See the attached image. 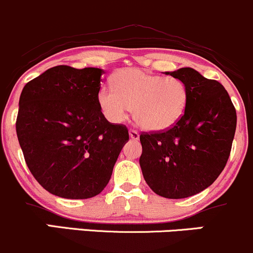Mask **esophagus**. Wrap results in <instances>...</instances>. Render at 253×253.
<instances>
[{
  "mask_svg": "<svg viewBox=\"0 0 253 253\" xmlns=\"http://www.w3.org/2000/svg\"><path fill=\"white\" fill-rule=\"evenodd\" d=\"M128 133H129V137H131V139H133V140L139 139V133H138L137 131H134V129H129Z\"/></svg>",
  "mask_w": 253,
  "mask_h": 253,
  "instance_id": "1",
  "label": "esophagus"
}]
</instances>
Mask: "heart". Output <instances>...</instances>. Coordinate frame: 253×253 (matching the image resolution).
<instances>
[{
    "mask_svg": "<svg viewBox=\"0 0 253 253\" xmlns=\"http://www.w3.org/2000/svg\"><path fill=\"white\" fill-rule=\"evenodd\" d=\"M114 87L102 85L97 102L105 118L120 124L134 108L135 122L146 131L174 126L188 104V88L179 78H165L140 68H125L113 78Z\"/></svg>",
    "mask_w": 253,
    "mask_h": 253,
    "instance_id": "b5f03b06",
    "label": "heart"
}]
</instances>
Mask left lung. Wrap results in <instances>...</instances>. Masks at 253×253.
<instances>
[{
	"instance_id": "1",
	"label": "left lung",
	"mask_w": 253,
	"mask_h": 253,
	"mask_svg": "<svg viewBox=\"0 0 253 253\" xmlns=\"http://www.w3.org/2000/svg\"><path fill=\"white\" fill-rule=\"evenodd\" d=\"M166 74L187 86V108L169 129L141 133L139 163L155 193L170 199L187 198L209 187L226 167L237 112L223 85L196 69L185 67Z\"/></svg>"
}]
</instances>
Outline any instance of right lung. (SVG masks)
I'll return each mask as SVG.
<instances>
[{"instance_id":"1","label":"right lung","mask_w":253,"mask_h":253,"mask_svg":"<svg viewBox=\"0 0 253 253\" xmlns=\"http://www.w3.org/2000/svg\"><path fill=\"white\" fill-rule=\"evenodd\" d=\"M103 73L56 66L21 91L19 144L35 179L57 197L86 199L101 193L129 139L127 127L110 124L97 102Z\"/></svg>"}]
</instances>
